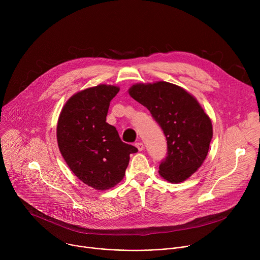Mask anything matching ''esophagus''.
I'll list each match as a JSON object with an SVG mask.
<instances>
[{
	"mask_svg": "<svg viewBox=\"0 0 260 260\" xmlns=\"http://www.w3.org/2000/svg\"><path fill=\"white\" fill-rule=\"evenodd\" d=\"M135 145H136V147L138 148L139 151H142V150L144 149V144H143L142 142H137Z\"/></svg>",
	"mask_w": 260,
	"mask_h": 260,
	"instance_id": "obj_1",
	"label": "esophagus"
}]
</instances>
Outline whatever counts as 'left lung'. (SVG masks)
<instances>
[{"instance_id": "1", "label": "left lung", "mask_w": 260, "mask_h": 260, "mask_svg": "<svg viewBox=\"0 0 260 260\" xmlns=\"http://www.w3.org/2000/svg\"><path fill=\"white\" fill-rule=\"evenodd\" d=\"M129 94L150 111L164 131L168 152L159 174L172 183L189 178L203 165L213 137L212 122L186 90L165 81L136 84Z\"/></svg>"}]
</instances>
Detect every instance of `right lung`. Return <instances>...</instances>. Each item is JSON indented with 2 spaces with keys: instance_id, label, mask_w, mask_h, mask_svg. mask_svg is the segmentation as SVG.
<instances>
[{
  "instance_id": "right-lung-1",
  "label": "right lung",
  "mask_w": 260,
  "mask_h": 260,
  "mask_svg": "<svg viewBox=\"0 0 260 260\" xmlns=\"http://www.w3.org/2000/svg\"><path fill=\"white\" fill-rule=\"evenodd\" d=\"M119 88L98 85L74 94L57 122L59 151L71 171L88 186L106 190L122 180L129 154L138 149L122 142L116 127L106 122L110 102Z\"/></svg>"
}]
</instances>
